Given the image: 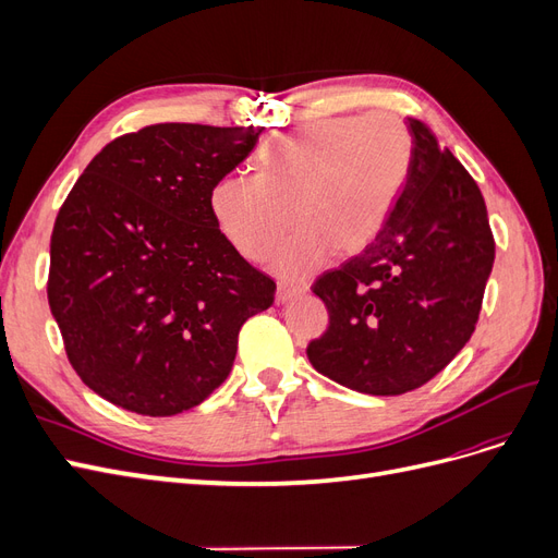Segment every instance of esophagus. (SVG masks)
Listing matches in <instances>:
<instances>
[{
    "label": "esophagus",
    "instance_id": "34e87169",
    "mask_svg": "<svg viewBox=\"0 0 558 558\" xmlns=\"http://www.w3.org/2000/svg\"><path fill=\"white\" fill-rule=\"evenodd\" d=\"M307 293V286H293V289H289V286H279L277 289V302L279 305H283V302H291L300 295Z\"/></svg>",
    "mask_w": 558,
    "mask_h": 558
}]
</instances>
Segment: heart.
<instances>
[{
  "instance_id": "obj_1",
  "label": "heart",
  "mask_w": 558,
  "mask_h": 558,
  "mask_svg": "<svg viewBox=\"0 0 558 558\" xmlns=\"http://www.w3.org/2000/svg\"><path fill=\"white\" fill-rule=\"evenodd\" d=\"M412 167L410 130L391 111L328 118L269 140L258 174H228L214 185V221L230 246L265 263L281 238L275 272L310 279L332 253L353 256L384 230Z\"/></svg>"
}]
</instances>
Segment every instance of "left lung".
Instances as JSON below:
<instances>
[{"instance_id": "8db88e82", "label": "left lung", "mask_w": 558, "mask_h": 558, "mask_svg": "<svg viewBox=\"0 0 558 558\" xmlns=\"http://www.w3.org/2000/svg\"><path fill=\"white\" fill-rule=\"evenodd\" d=\"M412 167L379 238L320 275L328 330L307 347L320 375L367 396L430 381L475 332L496 244L484 197L426 123L408 118Z\"/></svg>"}]
</instances>
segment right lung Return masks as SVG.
Returning a JSON list of instances; mask_svg holds the SVG:
<instances>
[{"mask_svg": "<svg viewBox=\"0 0 558 558\" xmlns=\"http://www.w3.org/2000/svg\"><path fill=\"white\" fill-rule=\"evenodd\" d=\"M263 128L160 123L107 144L50 234L48 305L81 381L172 416L221 386L277 286L218 230L209 197Z\"/></svg>", "mask_w": 558, "mask_h": 558, "instance_id": "obj_1", "label": "right lung"}]
</instances>
